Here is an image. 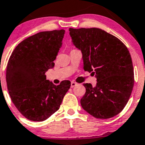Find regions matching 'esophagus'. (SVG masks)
Wrapping results in <instances>:
<instances>
[{"mask_svg":"<svg viewBox=\"0 0 145 145\" xmlns=\"http://www.w3.org/2000/svg\"><path fill=\"white\" fill-rule=\"evenodd\" d=\"M77 85H78V84L76 83V82H74V81H71V88H73V87H74L75 86H76Z\"/></svg>","mask_w":145,"mask_h":145,"instance_id":"34e87169","label":"esophagus"}]
</instances>
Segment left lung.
<instances>
[{
    "label": "left lung",
    "instance_id": "obj_1",
    "mask_svg": "<svg viewBox=\"0 0 145 145\" xmlns=\"http://www.w3.org/2000/svg\"><path fill=\"white\" fill-rule=\"evenodd\" d=\"M71 42L82 54L85 71L97 78L93 87L84 83V110L96 118L118 115L128 102L134 84L131 57L125 44L98 28H69Z\"/></svg>",
    "mask_w": 145,
    "mask_h": 145
}]
</instances>
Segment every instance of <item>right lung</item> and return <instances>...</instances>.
<instances>
[{"label": "right lung", "mask_w": 145, "mask_h": 145, "mask_svg": "<svg viewBox=\"0 0 145 145\" xmlns=\"http://www.w3.org/2000/svg\"><path fill=\"white\" fill-rule=\"evenodd\" d=\"M65 31H41L29 36L16 46L8 61L6 81L9 96L28 120H47L59 109L70 88V81H62L56 86L45 76L54 66Z\"/></svg>", "instance_id": "add662e5"}]
</instances>
